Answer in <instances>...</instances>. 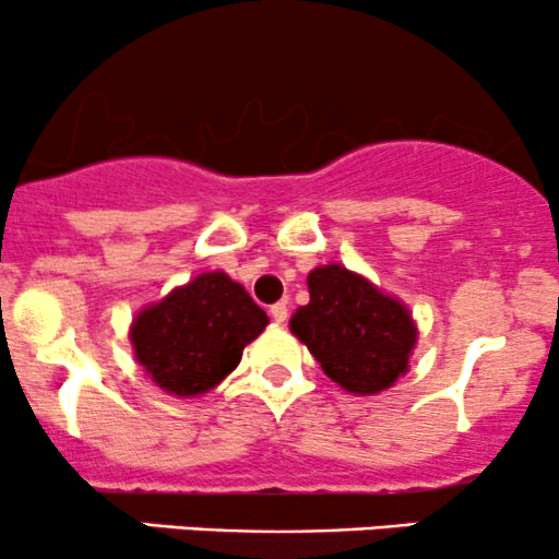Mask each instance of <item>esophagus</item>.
<instances>
[{"mask_svg":"<svg viewBox=\"0 0 559 559\" xmlns=\"http://www.w3.org/2000/svg\"><path fill=\"white\" fill-rule=\"evenodd\" d=\"M271 318H273L275 323H278V325H284V323H286V318H288V307L284 305V301H278V305H273V307H271Z\"/></svg>","mask_w":559,"mask_h":559,"instance_id":"obj_1","label":"esophagus"}]
</instances>
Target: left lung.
Segmentation results:
<instances>
[{
  "label": "left lung",
  "instance_id": "obj_1",
  "mask_svg": "<svg viewBox=\"0 0 559 559\" xmlns=\"http://www.w3.org/2000/svg\"><path fill=\"white\" fill-rule=\"evenodd\" d=\"M307 288L310 301L294 312L288 329L333 383L373 396L407 373L420 331L400 297L338 262L307 273Z\"/></svg>",
  "mask_w": 559,
  "mask_h": 559
}]
</instances>
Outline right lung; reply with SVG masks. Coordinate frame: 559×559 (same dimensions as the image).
<instances>
[{"instance_id":"right-lung-1","label":"right lung","mask_w":559,"mask_h":559,"mask_svg":"<svg viewBox=\"0 0 559 559\" xmlns=\"http://www.w3.org/2000/svg\"><path fill=\"white\" fill-rule=\"evenodd\" d=\"M267 323L239 281L210 271L141 307L128 338L136 362L165 394L197 400L234 373L243 346Z\"/></svg>"}]
</instances>
